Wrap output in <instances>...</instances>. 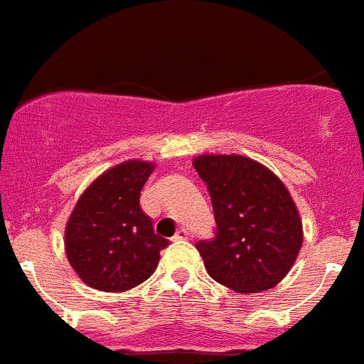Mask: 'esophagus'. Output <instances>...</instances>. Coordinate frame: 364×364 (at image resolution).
Wrapping results in <instances>:
<instances>
[{
    "label": "esophagus",
    "mask_w": 364,
    "mask_h": 364,
    "mask_svg": "<svg viewBox=\"0 0 364 364\" xmlns=\"http://www.w3.org/2000/svg\"><path fill=\"white\" fill-rule=\"evenodd\" d=\"M188 236H189L188 229H178V231L175 232V236H173V238H175V240H188Z\"/></svg>",
    "instance_id": "obj_1"
}]
</instances>
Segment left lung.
Masks as SVG:
<instances>
[{"label":"left lung","mask_w":364,"mask_h":364,"mask_svg":"<svg viewBox=\"0 0 364 364\" xmlns=\"http://www.w3.org/2000/svg\"><path fill=\"white\" fill-rule=\"evenodd\" d=\"M216 236L196 243L209 276L240 294L278 285L294 265L303 223L291 193L269 168L242 155H200Z\"/></svg>","instance_id":"obj_1"}]
</instances>
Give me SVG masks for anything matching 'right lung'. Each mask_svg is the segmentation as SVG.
I'll return each mask as SVG.
<instances>
[{"instance_id": "obj_1", "label": "right lung", "mask_w": 364, "mask_h": 364, "mask_svg": "<svg viewBox=\"0 0 364 364\" xmlns=\"http://www.w3.org/2000/svg\"><path fill=\"white\" fill-rule=\"evenodd\" d=\"M153 169L155 164L142 160L117 164L77 200L66 222L65 251L88 287L124 292L155 272L169 242L156 235L141 209V191Z\"/></svg>"}]
</instances>
